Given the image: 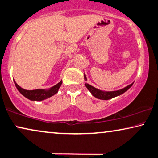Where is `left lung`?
Wrapping results in <instances>:
<instances>
[{"label": "left lung", "mask_w": 158, "mask_h": 158, "mask_svg": "<svg viewBox=\"0 0 158 158\" xmlns=\"http://www.w3.org/2000/svg\"><path fill=\"white\" fill-rule=\"evenodd\" d=\"M85 80H87V78H86L85 75ZM133 83L131 84L130 85L127 86L126 87L119 89V90L111 91V92L101 91L98 89L95 88V87H93V86H91L90 85H89V84H87V83H85V86L87 87V88L88 89V90L90 92V93H92V95H93L94 97L97 98H98V99H101V100H109V99L113 98H114L116 96H118V95L124 93L125 92H126L127 89H128L130 87L133 85Z\"/></svg>", "instance_id": "left-lung-1"}]
</instances>
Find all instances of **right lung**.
I'll use <instances>...</instances> for the list:
<instances>
[{
  "label": "right lung",
  "instance_id": "1",
  "mask_svg": "<svg viewBox=\"0 0 158 158\" xmlns=\"http://www.w3.org/2000/svg\"><path fill=\"white\" fill-rule=\"evenodd\" d=\"M15 84L16 87L19 90V93H20L22 95H24L25 98H28L31 101H43V100H45L47 98H49L52 96V95H55L56 93L58 92V89L62 85V82L63 81H60L58 84L54 86V87H51L50 89H48V90H45V89H33V90H27V89H25L22 87H19V85H17V83L15 82V81L14 80Z\"/></svg>",
  "mask_w": 158,
  "mask_h": 158
}]
</instances>
